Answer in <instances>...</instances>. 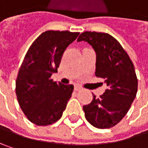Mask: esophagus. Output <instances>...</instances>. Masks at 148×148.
Wrapping results in <instances>:
<instances>
[{
  "instance_id": "esophagus-1",
  "label": "esophagus",
  "mask_w": 148,
  "mask_h": 148,
  "mask_svg": "<svg viewBox=\"0 0 148 148\" xmlns=\"http://www.w3.org/2000/svg\"><path fill=\"white\" fill-rule=\"evenodd\" d=\"M74 90L75 91H79V90H81V86H74Z\"/></svg>"
}]
</instances>
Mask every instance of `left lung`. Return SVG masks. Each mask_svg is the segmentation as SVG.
I'll list each match as a JSON object with an SVG mask.
<instances>
[{
	"instance_id": "left-lung-1",
	"label": "left lung",
	"mask_w": 148,
	"mask_h": 148,
	"mask_svg": "<svg viewBox=\"0 0 148 148\" xmlns=\"http://www.w3.org/2000/svg\"><path fill=\"white\" fill-rule=\"evenodd\" d=\"M89 43L96 51L97 77L107 89L99 97L83 106L86 120L95 128L110 129L125 116L136 97L138 79L131 59L120 43L104 32H84L77 41Z\"/></svg>"
}]
</instances>
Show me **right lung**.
I'll use <instances>...</instances> for the list:
<instances>
[{
	"label": "right lung",
	"instance_id": "right-lung-1",
	"mask_svg": "<svg viewBox=\"0 0 148 148\" xmlns=\"http://www.w3.org/2000/svg\"><path fill=\"white\" fill-rule=\"evenodd\" d=\"M79 32L46 31L28 49L18 69L15 92L18 104L27 119L38 126L58 121L74 86L56 83L50 77L57 72L62 55Z\"/></svg>",
	"mask_w": 148,
	"mask_h": 148
}]
</instances>
